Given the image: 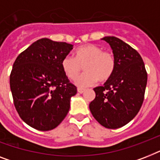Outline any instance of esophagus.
<instances>
[{
    "label": "esophagus",
    "instance_id": "34e87169",
    "mask_svg": "<svg viewBox=\"0 0 160 160\" xmlns=\"http://www.w3.org/2000/svg\"><path fill=\"white\" fill-rule=\"evenodd\" d=\"M77 91H78V93H80V94H82V93L85 92V89H83V88H78Z\"/></svg>",
    "mask_w": 160,
    "mask_h": 160
}]
</instances>
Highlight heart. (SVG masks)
Instances as JSON below:
<instances>
[{"label":"heart","mask_w":160,"mask_h":160,"mask_svg":"<svg viewBox=\"0 0 160 160\" xmlns=\"http://www.w3.org/2000/svg\"><path fill=\"white\" fill-rule=\"evenodd\" d=\"M85 66L86 73L78 76ZM63 72L70 80H75L79 87H87L94 85L98 80L105 82L111 77L115 69L114 55L108 51H103L101 47L93 44L80 46L75 51V58L66 55L61 62Z\"/></svg>","instance_id":"heart-1"}]
</instances>
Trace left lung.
<instances>
[{
    "label": "left lung",
    "instance_id": "obj_1",
    "mask_svg": "<svg viewBox=\"0 0 160 160\" xmlns=\"http://www.w3.org/2000/svg\"><path fill=\"white\" fill-rule=\"evenodd\" d=\"M111 47L115 69L103 86L94 88L91 114L102 126L118 129L131 121L141 108L147 85V72L141 56L114 36H105Z\"/></svg>",
    "mask_w": 160,
    "mask_h": 160
}]
</instances>
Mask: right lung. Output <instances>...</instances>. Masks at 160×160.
Here are the masks:
<instances>
[{
    "label": "right lung",
    "instance_id": "obj_1",
    "mask_svg": "<svg viewBox=\"0 0 160 160\" xmlns=\"http://www.w3.org/2000/svg\"><path fill=\"white\" fill-rule=\"evenodd\" d=\"M73 45L40 39L17 56L10 75L14 105L25 123L48 131L62 122L70 109L75 85L63 72L61 62Z\"/></svg>",
    "mask_w": 160,
    "mask_h": 160
}]
</instances>
